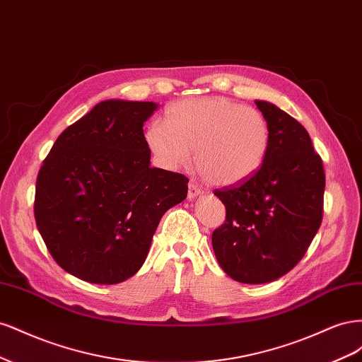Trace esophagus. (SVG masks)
Segmentation results:
<instances>
[{
    "label": "esophagus",
    "instance_id": "esophagus-1",
    "mask_svg": "<svg viewBox=\"0 0 362 362\" xmlns=\"http://www.w3.org/2000/svg\"><path fill=\"white\" fill-rule=\"evenodd\" d=\"M199 194H202V190H201V187L196 182H190L189 184V193H187V198H189V201H193L194 198H198Z\"/></svg>",
    "mask_w": 362,
    "mask_h": 362
}]
</instances>
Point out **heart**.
Wrapping results in <instances>:
<instances>
[{"instance_id":"heart-1","label":"heart","mask_w":362,"mask_h":362,"mask_svg":"<svg viewBox=\"0 0 362 362\" xmlns=\"http://www.w3.org/2000/svg\"><path fill=\"white\" fill-rule=\"evenodd\" d=\"M145 144L160 168L175 170L190 161L211 184L233 185L255 175L270 148V127L258 108L221 96L172 103L163 124H151Z\"/></svg>"}]
</instances>
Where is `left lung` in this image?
<instances>
[{"mask_svg":"<svg viewBox=\"0 0 362 362\" xmlns=\"http://www.w3.org/2000/svg\"><path fill=\"white\" fill-rule=\"evenodd\" d=\"M270 127V148L250 178L214 194L226 221L211 235L218 264L243 284L288 273L308 250L323 217L325 170L308 131L275 104L255 101Z\"/></svg>","mask_w":362,"mask_h":362,"instance_id":"obj_1","label":"left lung"}]
</instances>
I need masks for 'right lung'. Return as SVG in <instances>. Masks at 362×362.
Instances as JSON below:
<instances>
[{
	"label": "right lung",
	"mask_w": 362,
	"mask_h": 362,
	"mask_svg": "<svg viewBox=\"0 0 362 362\" xmlns=\"http://www.w3.org/2000/svg\"><path fill=\"white\" fill-rule=\"evenodd\" d=\"M157 107L96 104L42 164L36 225L52 258L76 278L112 286L136 275L163 214L187 196V177L149 166L144 124Z\"/></svg>",
	"instance_id": "obj_1"
}]
</instances>
